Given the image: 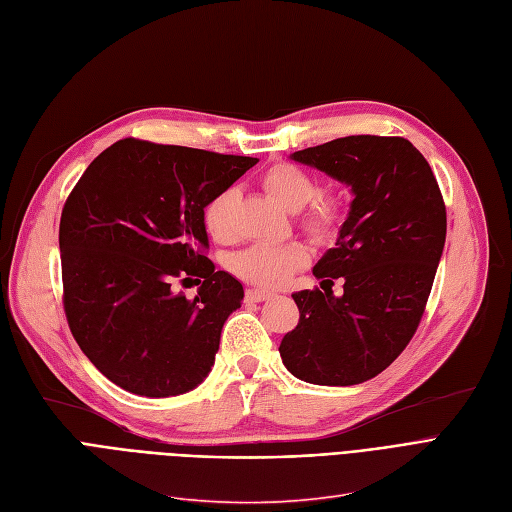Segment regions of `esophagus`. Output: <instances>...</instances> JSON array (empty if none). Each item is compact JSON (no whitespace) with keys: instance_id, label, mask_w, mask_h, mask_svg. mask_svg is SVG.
Returning <instances> with one entry per match:
<instances>
[{"instance_id":"esophagus-1","label":"esophagus","mask_w":512,"mask_h":512,"mask_svg":"<svg viewBox=\"0 0 512 512\" xmlns=\"http://www.w3.org/2000/svg\"><path fill=\"white\" fill-rule=\"evenodd\" d=\"M246 299L249 301H255V304H259V301H266L270 297H274L272 291H266V289H246Z\"/></svg>"}]
</instances>
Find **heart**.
<instances>
[{"mask_svg": "<svg viewBox=\"0 0 512 512\" xmlns=\"http://www.w3.org/2000/svg\"><path fill=\"white\" fill-rule=\"evenodd\" d=\"M261 185L268 189L289 211H299V225L314 240H331L346 219V204L335 194H318V181L291 162H278L263 170ZM238 192L225 187L206 202L202 211L204 230L213 240L225 242L234 236V206ZM310 255L304 244L259 242L249 249L238 251L230 259V268L236 276L261 287H278L308 263Z\"/></svg>", "mask_w": 512, "mask_h": 512, "instance_id": "1", "label": "heart"}]
</instances>
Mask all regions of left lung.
<instances>
[{
    "label": "left lung",
    "mask_w": 512,
    "mask_h": 512,
    "mask_svg": "<svg viewBox=\"0 0 512 512\" xmlns=\"http://www.w3.org/2000/svg\"><path fill=\"white\" fill-rule=\"evenodd\" d=\"M293 160L348 183L354 200L335 249L314 268L330 287L344 277L345 295L293 293L299 323L282 337V363L310 384H363L418 331L445 246L443 194L403 137H344L295 151Z\"/></svg>",
    "instance_id": "obj_1"
}]
</instances>
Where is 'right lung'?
Instances as JSON below:
<instances>
[{
  "instance_id": "1",
  "label": "right lung",
  "mask_w": 512,
  "mask_h": 512,
  "mask_svg": "<svg viewBox=\"0 0 512 512\" xmlns=\"http://www.w3.org/2000/svg\"><path fill=\"white\" fill-rule=\"evenodd\" d=\"M257 162L128 137L75 183L59 227L63 308L75 342L109 382L164 399L211 371L244 291L204 255L202 211ZM194 277L203 282L194 300L169 287Z\"/></svg>"
}]
</instances>
